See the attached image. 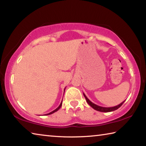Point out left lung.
Returning a JSON list of instances; mask_svg holds the SVG:
<instances>
[{
  "label": "left lung",
  "mask_w": 146,
  "mask_h": 146,
  "mask_svg": "<svg viewBox=\"0 0 146 146\" xmlns=\"http://www.w3.org/2000/svg\"><path fill=\"white\" fill-rule=\"evenodd\" d=\"M83 95L84 96V97L86 98V101H87V102L88 103V104L90 105L91 107H92L94 110L98 111H100V112H111V111H113L115 110H117V109L119 108L121 106H122L123 102H125L124 101H123L122 103H120V104H118L116 106H114V107H110V108H105V107H102V106H98L97 104H95L93 103L92 102H91V101L88 99V97H86V95L84 93H83Z\"/></svg>",
  "instance_id": "obj_1"
}]
</instances>
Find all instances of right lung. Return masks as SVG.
I'll list each match as a JSON object with an SVG mask.
<instances>
[{"mask_svg": "<svg viewBox=\"0 0 146 146\" xmlns=\"http://www.w3.org/2000/svg\"><path fill=\"white\" fill-rule=\"evenodd\" d=\"M65 89H66V88H65ZM65 89H64V91H65ZM62 102H61V103H60V104L59 105V106L58 107L56 108V109H55V110H53V111H51V112H50V113H48V114H46V115H51V114H53V113H55V112H56V111H57L59 110V109H60V108H61V106H62Z\"/></svg>", "mask_w": 146, "mask_h": 146, "instance_id": "1", "label": "right lung"}]
</instances>
